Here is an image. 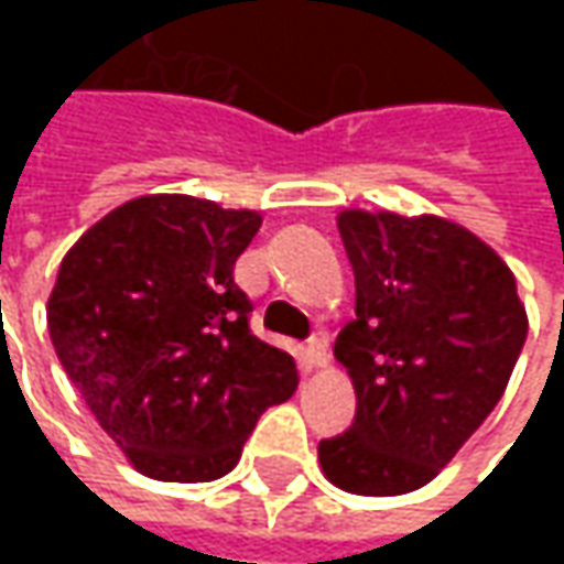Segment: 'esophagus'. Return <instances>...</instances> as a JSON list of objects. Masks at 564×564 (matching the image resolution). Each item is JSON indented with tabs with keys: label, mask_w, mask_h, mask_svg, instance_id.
Instances as JSON below:
<instances>
[{
	"label": "esophagus",
	"mask_w": 564,
	"mask_h": 564,
	"mask_svg": "<svg viewBox=\"0 0 564 564\" xmlns=\"http://www.w3.org/2000/svg\"><path fill=\"white\" fill-rule=\"evenodd\" d=\"M301 364H304V370L326 367V364H329V338L326 336L311 338V341L304 345V351H301Z\"/></svg>",
	"instance_id": "1"
}]
</instances>
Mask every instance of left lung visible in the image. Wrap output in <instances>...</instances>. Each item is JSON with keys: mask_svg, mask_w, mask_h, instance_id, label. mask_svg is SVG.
I'll use <instances>...</instances> for the list:
<instances>
[{"mask_svg": "<svg viewBox=\"0 0 564 564\" xmlns=\"http://www.w3.org/2000/svg\"><path fill=\"white\" fill-rule=\"evenodd\" d=\"M355 314L336 338L358 411L319 440V465L358 496L430 484L499 404L528 338V314L499 253L440 216L345 209Z\"/></svg>", "mask_w": 564, "mask_h": 564, "instance_id": "obj_1", "label": "left lung"}]
</instances>
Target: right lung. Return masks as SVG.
<instances>
[{
  "label": "right lung",
  "instance_id": "add662e5",
  "mask_svg": "<svg viewBox=\"0 0 564 564\" xmlns=\"http://www.w3.org/2000/svg\"><path fill=\"white\" fill-rule=\"evenodd\" d=\"M257 228L250 209L150 194L87 228L58 267L55 355L147 477H223L257 417L297 389L294 358L250 333L253 304L235 282Z\"/></svg>",
  "mask_w": 564,
  "mask_h": 564
}]
</instances>
